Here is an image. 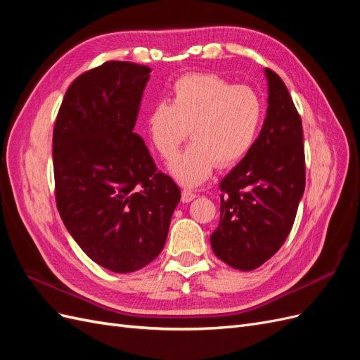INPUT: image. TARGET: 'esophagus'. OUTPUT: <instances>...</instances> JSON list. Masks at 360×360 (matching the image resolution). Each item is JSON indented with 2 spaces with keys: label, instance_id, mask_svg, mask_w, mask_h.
<instances>
[{
  "label": "esophagus",
  "instance_id": "esophagus-1",
  "mask_svg": "<svg viewBox=\"0 0 360 360\" xmlns=\"http://www.w3.org/2000/svg\"><path fill=\"white\" fill-rule=\"evenodd\" d=\"M197 195H195L191 189H183L181 191V202H191Z\"/></svg>",
  "mask_w": 360,
  "mask_h": 360
}]
</instances>
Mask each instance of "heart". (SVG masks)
Listing matches in <instances>:
<instances>
[{
  "mask_svg": "<svg viewBox=\"0 0 360 360\" xmlns=\"http://www.w3.org/2000/svg\"><path fill=\"white\" fill-rule=\"evenodd\" d=\"M263 114V101L250 86L193 73L174 84L169 103L150 108L147 135L158 155L171 160L189 130L192 144L169 163V172L184 186H198L216 165H234L248 153Z\"/></svg>",
  "mask_w": 360,
  "mask_h": 360,
  "instance_id": "obj_1",
  "label": "heart"
}]
</instances>
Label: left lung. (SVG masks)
<instances>
[{"mask_svg": "<svg viewBox=\"0 0 360 360\" xmlns=\"http://www.w3.org/2000/svg\"><path fill=\"white\" fill-rule=\"evenodd\" d=\"M267 115L246 156L221 181V221L210 243L233 269L254 270L284 245L304 191L302 120L270 69Z\"/></svg>", "mask_w": 360, "mask_h": 360, "instance_id": "1", "label": "left lung"}]
</instances>
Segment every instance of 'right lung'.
<instances>
[{
    "label": "right lung",
    "instance_id": "right-lung-1",
    "mask_svg": "<svg viewBox=\"0 0 360 360\" xmlns=\"http://www.w3.org/2000/svg\"><path fill=\"white\" fill-rule=\"evenodd\" d=\"M151 69L106 61L79 75L53 127L57 209L94 263L130 274L165 246L181 192L134 132Z\"/></svg>",
    "mask_w": 360,
    "mask_h": 360
}]
</instances>
